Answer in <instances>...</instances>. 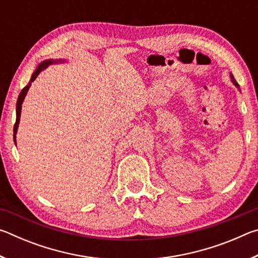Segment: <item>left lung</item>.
<instances>
[{"label":"left lung","instance_id":"obj_1","mask_svg":"<svg viewBox=\"0 0 258 258\" xmlns=\"http://www.w3.org/2000/svg\"><path fill=\"white\" fill-rule=\"evenodd\" d=\"M230 78H231V82H232L233 83V84L235 85V86H237L238 87V89H239V85H238V83H237V81H235L234 80V77H233V75H232V74H230ZM240 91V90H239Z\"/></svg>","mask_w":258,"mask_h":258}]
</instances>
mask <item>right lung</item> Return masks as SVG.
<instances>
[{
    "label": "right lung",
    "instance_id": "right-lung-1",
    "mask_svg": "<svg viewBox=\"0 0 258 258\" xmlns=\"http://www.w3.org/2000/svg\"><path fill=\"white\" fill-rule=\"evenodd\" d=\"M64 59H58V60H53V59H47V60H44L42 61V62L38 64L36 71H35L33 73L32 77H30V81L27 85H26L23 90H21V92L19 94L18 97V101H17V108H16V124H15V127H14V139H15V142H16V134H17V131H18V126H19V121H20V115H21V104H23L24 102V99L26 97V94H27L28 90L30 85H32V83L36 80V77L38 76V74H40L42 71H44V69L50 66V64H53V63H62L64 62Z\"/></svg>",
    "mask_w": 258,
    "mask_h": 258
}]
</instances>
